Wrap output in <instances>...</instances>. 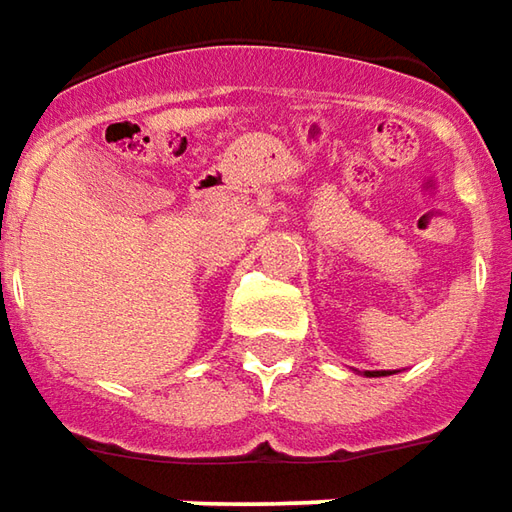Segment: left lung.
I'll use <instances>...</instances> for the list:
<instances>
[{
    "label": "left lung",
    "mask_w": 512,
    "mask_h": 512,
    "mask_svg": "<svg viewBox=\"0 0 512 512\" xmlns=\"http://www.w3.org/2000/svg\"><path fill=\"white\" fill-rule=\"evenodd\" d=\"M380 375H389V372H366V377H380Z\"/></svg>",
    "instance_id": "8db88e82"
}]
</instances>
